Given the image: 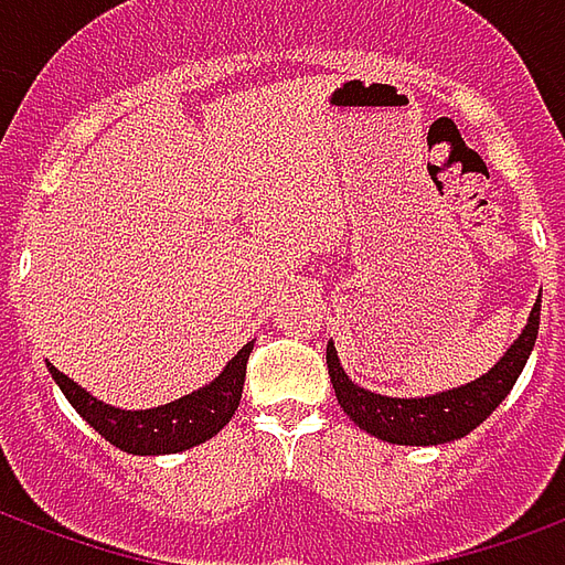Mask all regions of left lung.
Returning a JSON list of instances; mask_svg holds the SVG:
<instances>
[{"mask_svg": "<svg viewBox=\"0 0 565 565\" xmlns=\"http://www.w3.org/2000/svg\"><path fill=\"white\" fill-rule=\"evenodd\" d=\"M539 311H542V299H535L521 335L511 342L505 354L499 356L497 366L487 369L481 379L450 387V391L429 393V396L399 399V396H384V393L360 387L342 369L339 351L330 342L327 344V366H330L335 399L344 408V415L360 429H366L369 436L381 438V441L417 445V448L457 441V438L469 436L475 426L484 424L487 417L497 412V405L509 396L514 381L521 379L523 366L533 354L535 335H539Z\"/></svg>", "mask_w": 565, "mask_h": 565, "instance_id": "obj_1", "label": "left lung"}]
</instances>
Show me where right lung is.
I'll list each match as a JSON object with an SVG mask.
<instances>
[{
	"label": "right lung",
	"mask_w": 565,
	"mask_h": 565,
	"mask_svg": "<svg viewBox=\"0 0 565 565\" xmlns=\"http://www.w3.org/2000/svg\"><path fill=\"white\" fill-rule=\"evenodd\" d=\"M254 351V342H247L238 354L223 366V372L205 387L186 393L174 403L157 405V408H141V412H124L115 405L96 399L81 384L63 375L60 369L51 366L56 387L66 393L72 408L78 412L87 424L115 448L136 454V457H157V454H178L190 450L217 436L223 426L230 424L242 399L245 387L247 356Z\"/></svg>",
	"instance_id": "1"
}]
</instances>
